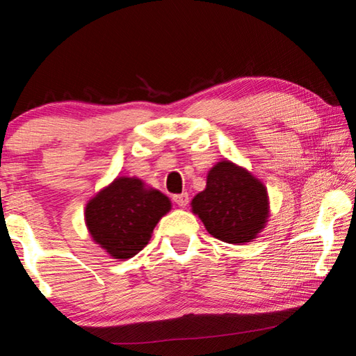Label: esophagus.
<instances>
[{"label": "esophagus", "mask_w": 356, "mask_h": 356, "mask_svg": "<svg viewBox=\"0 0 356 356\" xmlns=\"http://www.w3.org/2000/svg\"><path fill=\"white\" fill-rule=\"evenodd\" d=\"M172 201L177 204L179 207H185L188 204V193H180V195H174Z\"/></svg>", "instance_id": "obj_1"}]
</instances>
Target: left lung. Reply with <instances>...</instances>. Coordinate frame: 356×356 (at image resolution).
<instances>
[{"label": "left lung", "instance_id": "obj_1", "mask_svg": "<svg viewBox=\"0 0 356 356\" xmlns=\"http://www.w3.org/2000/svg\"><path fill=\"white\" fill-rule=\"evenodd\" d=\"M190 206L210 236L232 245L252 242L270 216L267 186L246 168L226 159L209 171L206 188Z\"/></svg>", "mask_w": 356, "mask_h": 356}]
</instances>
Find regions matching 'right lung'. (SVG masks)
<instances>
[{"label": "right lung", "instance_id": "right-lung-1", "mask_svg": "<svg viewBox=\"0 0 356 356\" xmlns=\"http://www.w3.org/2000/svg\"><path fill=\"white\" fill-rule=\"evenodd\" d=\"M170 210V197L160 190L138 177L120 176L88 201L84 222L108 256L125 261L149 243L156 222Z\"/></svg>", "mask_w": 356, "mask_h": 356}]
</instances>
